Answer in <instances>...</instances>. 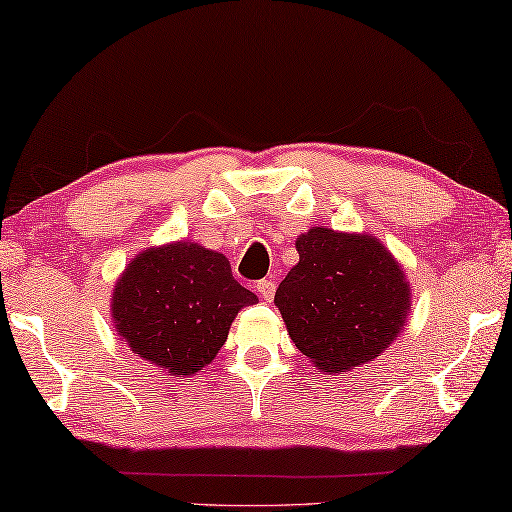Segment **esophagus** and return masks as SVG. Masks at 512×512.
Listing matches in <instances>:
<instances>
[{"label": "esophagus", "mask_w": 512, "mask_h": 512, "mask_svg": "<svg viewBox=\"0 0 512 512\" xmlns=\"http://www.w3.org/2000/svg\"><path fill=\"white\" fill-rule=\"evenodd\" d=\"M256 292H258V297H261V299L272 301L274 292H276V283L272 279H261L256 283Z\"/></svg>", "instance_id": "1"}]
</instances>
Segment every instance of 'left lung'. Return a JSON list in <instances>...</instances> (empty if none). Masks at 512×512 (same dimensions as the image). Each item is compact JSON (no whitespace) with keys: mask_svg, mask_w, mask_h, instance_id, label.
Listing matches in <instances>:
<instances>
[{"mask_svg":"<svg viewBox=\"0 0 512 512\" xmlns=\"http://www.w3.org/2000/svg\"><path fill=\"white\" fill-rule=\"evenodd\" d=\"M299 263L274 295L297 349L317 370L367 363L406 326L410 290L401 265L372 236L322 226L297 238Z\"/></svg>","mask_w":512,"mask_h":512,"instance_id":"8db88e82","label":"left lung"}]
</instances>
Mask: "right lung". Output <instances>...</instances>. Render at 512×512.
I'll list each match as a JSON object with an SVG mask.
<instances>
[{"instance_id": "right-lung-1", "label": "right lung", "mask_w": 512, "mask_h": 512, "mask_svg": "<svg viewBox=\"0 0 512 512\" xmlns=\"http://www.w3.org/2000/svg\"><path fill=\"white\" fill-rule=\"evenodd\" d=\"M256 295L233 279L217 251L195 242L147 249L113 292V322L133 354L181 376L211 363L233 317Z\"/></svg>"}]
</instances>
